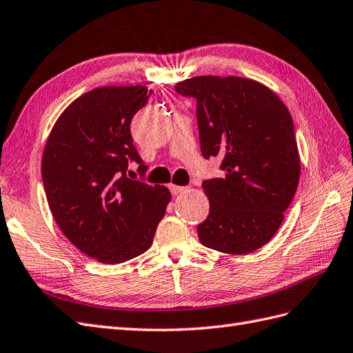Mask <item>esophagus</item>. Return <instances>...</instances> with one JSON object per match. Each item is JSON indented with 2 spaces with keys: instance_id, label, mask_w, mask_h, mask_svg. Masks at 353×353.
Segmentation results:
<instances>
[{
  "instance_id": "1",
  "label": "esophagus",
  "mask_w": 353,
  "mask_h": 353,
  "mask_svg": "<svg viewBox=\"0 0 353 353\" xmlns=\"http://www.w3.org/2000/svg\"><path fill=\"white\" fill-rule=\"evenodd\" d=\"M186 186H179V185H170V191H171V194L173 195H179V194H182V192H185L186 191Z\"/></svg>"
}]
</instances>
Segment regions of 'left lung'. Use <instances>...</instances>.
Listing matches in <instances>:
<instances>
[{
  "label": "left lung",
  "instance_id": "1",
  "mask_svg": "<svg viewBox=\"0 0 353 353\" xmlns=\"http://www.w3.org/2000/svg\"><path fill=\"white\" fill-rule=\"evenodd\" d=\"M196 99L201 153L222 158L223 177L204 180L209 216L198 225L201 245L250 254L274 237L300 180L294 122L273 90L256 80L198 76L176 85Z\"/></svg>",
  "mask_w": 353,
  "mask_h": 353
}]
</instances>
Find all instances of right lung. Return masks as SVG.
<instances>
[{
	"mask_svg": "<svg viewBox=\"0 0 353 353\" xmlns=\"http://www.w3.org/2000/svg\"><path fill=\"white\" fill-rule=\"evenodd\" d=\"M148 88L103 86L74 99L53 125L41 176L58 227L85 255L121 264L146 252L171 194L128 177V162L146 171L130 125L148 103Z\"/></svg>",
	"mask_w": 353,
	"mask_h": 353,
	"instance_id": "right-lung-1",
	"label": "right lung"
}]
</instances>
